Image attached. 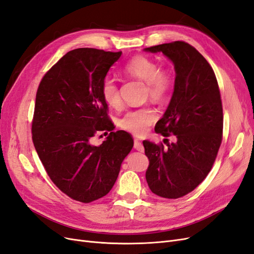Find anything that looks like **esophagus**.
<instances>
[{"mask_svg":"<svg viewBox=\"0 0 254 254\" xmlns=\"http://www.w3.org/2000/svg\"><path fill=\"white\" fill-rule=\"evenodd\" d=\"M133 147L136 149V150H139V151H141V152H143L144 151V147H143V144L139 141V140H134V143H133Z\"/></svg>","mask_w":254,"mask_h":254,"instance_id":"esophagus-1","label":"esophagus"}]
</instances>
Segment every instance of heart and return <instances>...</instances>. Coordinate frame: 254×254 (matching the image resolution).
<instances>
[{"label": "heart", "instance_id": "heart-1", "mask_svg": "<svg viewBox=\"0 0 254 254\" xmlns=\"http://www.w3.org/2000/svg\"><path fill=\"white\" fill-rule=\"evenodd\" d=\"M123 72L129 77L139 78L146 81V94L153 101H162L170 93L174 77L170 67L159 66L158 63L147 56H134L127 61ZM101 93L105 103L118 108L121 105L119 84L114 78L106 77L101 86ZM157 120L155 110L145 106L127 111L119 121V126L134 135H143L148 131L149 127Z\"/></svg>", "mask_w": 254, "mask_h": 254}]
</instances>
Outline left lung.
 Listing matches in <instances>:
<instances>
[{
    "mask_svg": "<svg viewBox=\"0 0 254 254\" xmlns=\"http://www.w3.org/2000/svg\"><path fill=\"white\" fill-rule=\"evenodd\" d=\"M145 50L162 52L175 64L174 93L155 130L177 139L167 148L143 141L149 160L145 177L153 194L177 199L205 179L217 157L224 128L220 90L212 66L190 44L174 41Z\"/></svg>",
    "mask_w": 254,
    "mask_h": 254,
    "instance_id": "1",
    "label": "left lung"
}]
</instances>
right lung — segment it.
I'll return each instance as SVG.
<instances>
[{
	"label": "right lung",
	"instance_id": "1",
	"mask_svg": "<svg viewBox=\"0 0 254 254\" xmlns=\"http://www.w3.org/2000/svg\"><path fill=\"white\" fill-rule=\"evenodd\" d=\"M121 55L91 48L70 51L45 73L37 90L34 146L53 183L76 201L89 203L108 194L133 146L131 134L112 131L101 93ZM101 131L109 136L94 146L91 139Z\"/></svg>",
	"mask_w": 254,
	"mask_h": 254
}]
</instances>
